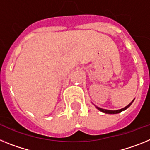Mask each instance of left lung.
<instances>
[{"mask_svg":"<svg viewBox=\"0 0 150 150\" xmlns=\"http://www.w3.org/2000/svg\"><path fill=\"white\" fill-rule=\"evenodd\" d=\"M134 100H133L132 101H131V102L130 103L128 104L127 106L122 108V109H118V110H108V109H102V108H100V107H98V106H96V108H97L98 110H100V112H103V113H106V114H118V113H120L121 112H122V111H124V110L127 109V108L129 107L131 104H132V103L134 102Z\"/></svg>","mask_w":150,"mask_h":150,"instance_id":"obj_1","label":"left lung"}]
</instances>
